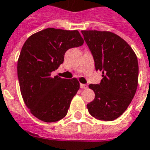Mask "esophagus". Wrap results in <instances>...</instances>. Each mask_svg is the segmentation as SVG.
<instances>
[{
  "instance_id": "esophagus-1",
  "label": "esophagus",
  "mask_w": 150,
  "mask_h": 150,
  "mask_svg": "<svg viewBox=\"0 0 150 150\" xmlns=\"http://www.w3.org/2000/svg\"><path fill=\"white\" fill-rule=\"evenodd\" d=\"M80 86H81V88H82V89H87V88H88V85H87V84L81 83V84H80Z\"/></svg>"
}]
</instances>
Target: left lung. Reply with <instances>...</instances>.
<instances>
[{"mask_svg":"<svg viewBox=\"0 0 150 150\" xmlns=\"http://www.w3.org/2000/svg\"><path fill=\"white\" fill-rule=\"evenodd\" d=\"M96 70L103 72L98 84H89L96 94L87 105L89 113L110 121L124 113L138 87L139 64L135 53L119 36L108 31L82 30Z\"/></svg>","mask_w":150,"mask_h":150,"instance_id":"1","label":"left lung"}]
</instances>
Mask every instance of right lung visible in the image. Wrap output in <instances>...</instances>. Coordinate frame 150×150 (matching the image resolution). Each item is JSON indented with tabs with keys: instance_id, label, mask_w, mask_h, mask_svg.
Instances as JSON below:
<instances>
[{
	"instance_id": "right-lung-1",
	"label": "right lung",
	"mask_w": 150,
	"mask_h": 150,
	"mask_svg": "<svg viewBox=\"0 0 150 150\" xmlns=\"http://www.w3.org/2000/svg\"><path fill=\"white\" fill-rule=\"evenodd\" d=\"M83 44L77 30L54 28L34 33L24 43L17 65L21 94L31 113L40 120L56 122L67 114L80 83L51 74L63 62L67 50Z\"/></svg>"
}]
</instances>
